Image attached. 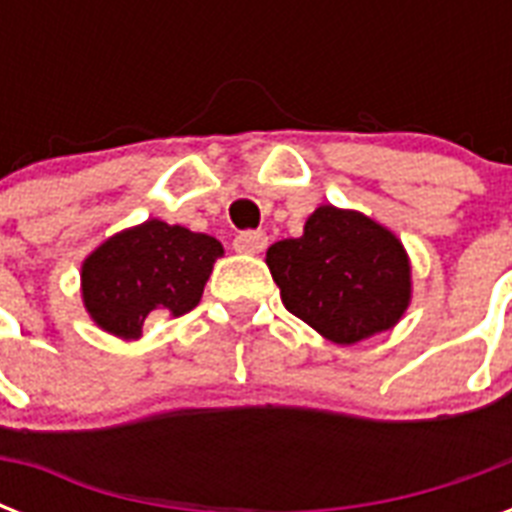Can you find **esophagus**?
<instances>
[{
    "label": "esophagus",
    "instance_id": "esophagus-1",
    "mask_svg": "<svg viewBox=\"0 0 512 512\" xmlns=\"http://www.w3.org/2000/svg\"><path fill=\"white\" fill-rule=\"evenodd\" d=\"M268 247V236L263 231H244L233 239V249L241 255H260Z\"/></svg>",
    "mask_w": 512,
    "mask_h": 512
}]
</instances>
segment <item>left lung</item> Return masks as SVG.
<instances>
[{"instance_id":"left-lung-1","label":"left lung","mask_w":512,"mask_h":512,"mask_svg":"<svg viewBox=\"0 0 512 512\" xmlns=\"http://www.w3.org/2000/svg\"><path fill=\"white\" fill-rule=\"evenodd\" d=\"M281 303L335 345L388 332L412 303V263L396 233L356 209L321 204L303 236L268 247Z\"/></svg>"}]
</instances>
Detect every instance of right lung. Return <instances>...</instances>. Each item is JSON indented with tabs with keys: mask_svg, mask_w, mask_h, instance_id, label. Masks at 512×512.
Here are the masks:
<instances>
[{
	"mask_svg": "<svg viewBox=\"0 0 512 512\" xmlns=\"http://www.w3.org/2000/svg\"><path fill=\"white\" fill-rule=\"evenodd\" d=\"M223 244L183 225L146 220L108 236L82 263V303L103 332L138 340L148 316L196 308Z\"/></svg>",
	"mask_w": 512,
	"mask_h": 512,
	"instance_id": "right-lung-1",
	"label": "right lung"
}]
</instances>
